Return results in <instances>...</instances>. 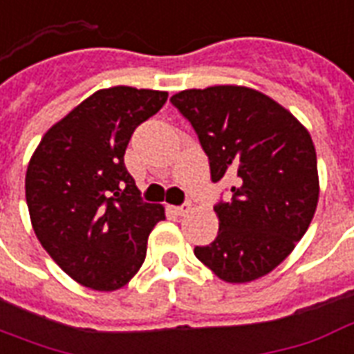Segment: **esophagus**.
<instances>
[{"instance_id":"obj_1","label":"esophagus","mask_w":354,"mask_h":354,"mask_svg":"<svg viewBox=\"0 0 354 354\" xmlns=\"http://www.w3.org/2000/svg\"><path fill=\"white\" fill-rule=\"evenodd\" d=\"M189 208H191V204L185 203V204H182V206H174L172 210H174V214H176V216H184V214H187V212H189Z\"/></svg>"}]
</instances>
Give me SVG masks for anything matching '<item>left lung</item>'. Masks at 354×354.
<instances>
[{
  "mask_svg": "<svg viewBox=\"0 0 354 354\" xmlns=\"http://www.w3.org/2000/svg\"><path fill=\"white\" fill-rule=\"evenodd\" d=\"M195 129L214 184L234 178L214 206L219 232L195 255L217 277L245 283L276 268L306 234L319 201L315 146L302 124L261 91L212 86L170 97Z\"/></svg>",
  "mask_w": 354,
  "mask_h": 354,
  "instance_id": "obj_1",
  "label": "left lung"
}]
</instances>
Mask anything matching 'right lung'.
I'll use <instances>...</instances> for the list:
<instances>
[{"label":"right lung","mask_w":354,"mask_h":354,"mask_svg":"<svg viewBox=\"0 0 354 354\" xmlns=\"http://www.w3.org/2000/svg\"><path fill=\"white\" fill-rule=\"evenodd\" d=\"M167 91L99 90L44 135L26 172L33 230L59 268L95 290H116L146 259L165 210L144 203L125 169L138 125L161 111Z\"/></svg>","instance_id":"right-lung-1"}]
</instances>
